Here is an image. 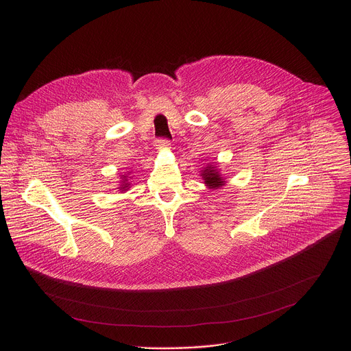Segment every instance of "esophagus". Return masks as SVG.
I'll return each instance as SVG.
<instances>
[{"mask_svg":"<svg viewBox=\"0 0 351 351\" xmlns=\"http://www.w3.org/2000/svg\"><path fill=\"white\" fill-rule=\"evenodd\" d=\"M156 146H158V149H169V147H167L169 145H167V143H162V142H159Z\"/></svg>","mask_w":351,"mask_h":351,"instance_id":"obj_1","label":"esophagus"}]
</instances>
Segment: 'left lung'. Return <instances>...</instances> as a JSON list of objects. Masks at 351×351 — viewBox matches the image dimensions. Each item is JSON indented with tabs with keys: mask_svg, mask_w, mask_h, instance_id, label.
I'll use <instances>...</instances> for the list:
<instances>
[{
	"mask_svg": "<svg viewBox=\"0 0 351 351\" xmlns=\"http://www.w3.org/2000/svg\"><path fill=\"white\" fill-rule=\"evenodd\" d=\"M216 165L217 163H208L200 171L204 184L209 189H219L227 184V180L223 177Z\"/></svg>",
	"mask_w": 351,
	"mask_h": 351,
	"instance_id": "left-lung-1",
	"label": "left lung"
}]
</instances>
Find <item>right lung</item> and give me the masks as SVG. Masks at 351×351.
I'll return each mask as SVG.
<instances>
[{
    "mask_svg": "<svg viewBox=\"0 0 351 351\" xmlns=\"http://www.w3.org/2000/svg\"><path fill=\"white\" fill-rule=\"evenodd\" d=\"M132 174V171H128L127 174H123L120 178V185H119V191H120V193H125L130 188H131V182H130V180H131V176Z\"/></svg>",
    "mask_w": 351,
    "mask_h": 351,
    "instance_id": "right-lung-1",
    "label": "right lung"
}]
</instances>
